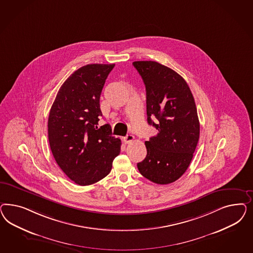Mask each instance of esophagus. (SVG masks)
<instances>
[{
  "mask_svg": "<svg viewBox=\"0 0 253 253\" xmlns=\"http://www.w3.org/2000/svg\"><path fill=\"white\" fill-rule=\"evenodd\" d=\"M134 140V136L132 134H127L125 137H123V141L125 144H129Z\"/></svg>",
  "mask_w": 253,
  "mask_h": 253,
  "instance_id": "34e87169",
  "label": "esophagus"
}]
</instances>
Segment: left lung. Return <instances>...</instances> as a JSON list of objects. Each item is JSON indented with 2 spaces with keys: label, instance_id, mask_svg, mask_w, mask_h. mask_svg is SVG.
<instances>
[{
  "label": "left lung",
  "instance_id": "obj_1",
  "mask_svg": "<svg viewBox=\"0 0 253 253\" xmlns=\"http://www.w3.org/2000/svg\"><path fill=\"white\" fill-rule=\"evenodd\" d=\"M132 65L146 85L147 123L159 130L145 142L147 154L137 168L153 183L170 184L185 172L199 142L195 100L184 78L174 70L155 61Z\"/></svg>",
  "mask_w": 253,
  "mask_h": 253
}]
</instances>
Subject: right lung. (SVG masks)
<instances>
[{"label":"right lung","instance_id":"right-lung-1","mask_svg":"<svg viewBox=\"0 0 253 253\" xmlns=\"http://www.w3.org/2000/svg\"><path fill=\"white\" fill-rule=\"evenodd\" d=\"M115 64H90L74 71L62 84L48 119V138L54 160L79 185L107 176L121 152L122 142L111 127H98L100 95Z\"/></svg>","mask_w":253,"mask_h":253}]
</instances>
